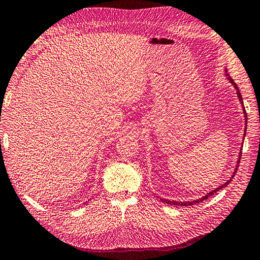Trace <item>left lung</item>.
<instances>
[{
	"mask_svg": "<svg viewBox=\"0 0 260 260\" xmlns=\"http://www.w3.org/2000/svg\"><path fill=\"white\" fill-rule=\"evenodd\" d=\"M225 72H226V77H227V79L228 80H230V82L232 83L233 86H234V88L236 89V94H237V98H239V100H240V102H241V104L243 105V100H242V95H241V93H240V90H239V88H237V86H236V83L234 82V80H233V79L230 77V74H227V70H225ZM243 113H244V119H245V126H246V124H248V117H246V112H245V110H244V107H243ZM245 129H246V127H245ZM244 129V134H243V138L245 136V133H246V131ZM241 153H242V147H241V150H240V153H239V159H237V164H236V167H235V170H234V172H233V174H232V177L227 180V181L223 183V184H221V186H219V187H217V188H214L213 190H211V191H209L208 193H205V195L203 196V197H201V199H197V200H193V201H190V202H178V201H170V200H166V199H160V201L162 202V203H166V204H171V205H180V206H188V205H192V204H196V203H200V202H202V201H204V200H206L208 199L209 196H211V195H213V193L215 192V191H218V190H220V189H222V188H225V187H227L228 184H230V182L232 181L233 180V178L235 177V173H236V171H237V167H239V162H240V160H241Z\"/></svg>",
	"mask_w": 260,
	"mask_h": 260,
	"instance_id": "1",
	"label": "left lung"
}]
</instances>
